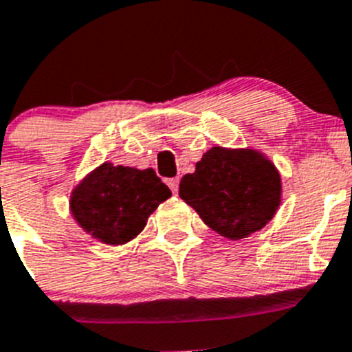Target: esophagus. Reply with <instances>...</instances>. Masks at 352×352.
Listing matches in <instances>:
<instances>
[{"label":"esophagus","instance_id":"34e87169","mask_svg":"<svg viewBox=\"0 0 352 352\" xmlns=\"http://www.w3.org/2000/svg\"><path fill=\"white\" fill-rule=\"evenodd\" d=\"M167 185H169L170 190L176 194V192H178V186H179V178H169L167 179Z\"/></svg>","mask_w":352,"mask_h":352}]
</instances>
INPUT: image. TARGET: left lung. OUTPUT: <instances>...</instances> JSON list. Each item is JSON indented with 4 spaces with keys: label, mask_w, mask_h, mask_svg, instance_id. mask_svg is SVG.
Segmentation results:
<instances>
[{
    "label": "left lung",
    "mask_w": 352,
    "mask_h": 352,
    "mask_svg": "<svg viewBox=\"0 0 352 352\" xmlns=\"http://www.w3.org/2000/svg\"><path fill=\"white\" fill-rule=\"evenodd\" d=\"M179 197L227 239L261 231L282 203L280 173L257 149L213 146L179 182Z\"/></svg>",
    "instance_id": "8db88e82"
}]
</instances>
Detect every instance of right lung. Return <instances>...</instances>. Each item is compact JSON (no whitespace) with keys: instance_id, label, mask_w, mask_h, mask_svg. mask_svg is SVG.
<instances>
[{"instance_id":"add662e5","label":"right lung","mask_w":352,"mask_h":352,"mask_svg":"<svg viewBox=\"0 0 352 352\" xmlns=\"http://www.w3.org/2000/svg\"><path fill=\"white\" fill-rule=\"evenodd\" d=\"M169 197L170 190L153 169L104 162L72 190L70 213L91 238L118 247L132 241Z\"/></svg>"}]
</instances>
